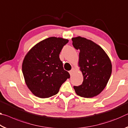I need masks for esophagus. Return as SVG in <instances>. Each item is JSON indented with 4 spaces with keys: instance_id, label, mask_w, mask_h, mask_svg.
I'll return each mask as SVG.
<instances>
[{
    "instance_id": "esophagus-1",
    "label": "esophagus",
    "mask_w": 128,
    "mask_h": 128,
    "mask_svg": "<svg viewBox=\"0 0 128 128\" xmlns=\"http://www.w3.org/2000/svg\"><path fill=\"white\" fill-rule=\"evenodd\" d=\"M74 69L73 68L72 70H70V71H69V74H70V76H72L73 74V73H74Z\"/></svg>"
}]
</instances>
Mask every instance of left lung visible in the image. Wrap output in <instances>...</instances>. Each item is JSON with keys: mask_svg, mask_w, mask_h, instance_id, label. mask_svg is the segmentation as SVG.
I'll use <instances>...</instances> for the list:
<instances>
[{"mask_svg": "<svg viewBox=\"0 0 128 128\" xmlns=\"http://www.w3.org/2000/svg\"><path fill=\"white\" fill-rule=\"evenodd\" d=\"M73 46L79 50L78 65L82 73V84L73 88L84 98H92L106 88L112 73L111 60L104 50L96 43L78 36L72 38Z\"/></svg>", "mask_w": 128, "mask_h": 128, "instance_id": "8db88e82", "label": "left lung"}]
</instances>
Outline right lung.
<instances>
[{
    "mask_svg": "<svg viewBox=\"0 0 128 128\" xmlns=\"http://www.w3.org/2000/svg\"><path fill=\"white\" fill-rule=\"evenodd\" d=\"M68 41L51 36L36 43L25 55L22 73L28 88L35 96L47 98L56 95L70 78L59 58L62 47Z\"/></svg>",
    "mask_w": 128,
    "mask_h": 128,
    "instance_id": "right-lung-1",
    "label": "right lung"
}]
</instances>
